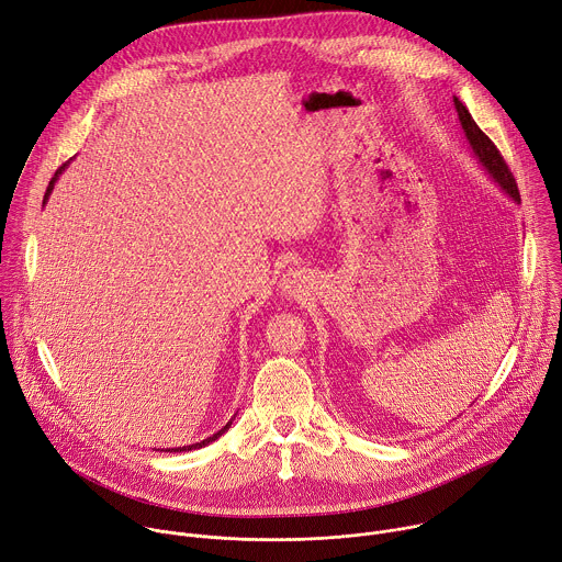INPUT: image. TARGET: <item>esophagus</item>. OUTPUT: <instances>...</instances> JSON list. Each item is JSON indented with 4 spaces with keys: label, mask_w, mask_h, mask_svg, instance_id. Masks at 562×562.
Instances as JSON below:
<instances>
[{
    "label": "esophagus",
    "mask_w": 562,
    "mask_h": 562,
    "mask_svg": "<svg viewBox=\"0 0 562 562\" xmlns=\"http://www.w3.org/2000/svg\"><path fill=\"white\" fill-rule=\"evenodd\" d=\"M300 284V273H286V278H284V282H282V289L284 291H295V286Z\"/></svg>",
    "instance_id": "esophagus-1"
}]
</instances>
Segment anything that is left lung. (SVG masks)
<instances>
[{"mask_svg":"<svg viewBox=\"0 0 562 562\" xmlns=\"http://www.w3.org/2000/svg\"><path fill=\"white\" fill-rule=\"evenodd\" d=\"M453 106H456V111H458V120H460V124H462V131H464V135H467V142H469V146H471V150H473L477 162L485 167V171L494 178V182H496L514 202L520 204V193H518L516 180H514V176H512L507 162L503 159L501 150L496 148V144H494L483 131H480V126L473 122L471 113L467 111V106H464L458 98H453Z\"/></svg>","mask_w":562,"mask_h":562,"instance_id":"1","label":"left lung"}]
</instances>
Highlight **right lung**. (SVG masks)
I'll return each instance as SVG.
<instances>
[{
	"mask_svg": "<svg viewBox=\"0 0 562 562\" xmlns=\"http://www.w3.org/2000/svg\"><path fill=\"white\" fill-rule=\"evenodd\" d=\"M66 167H68V162H66V165H61V167H59V169H57V171H55V176H53V180H50V182H48V189H46V195H44V202H46V200H48V195H50V191H53V187H55V182H57V178H59V173H61V171H64V169H66ZM228 427H231V423H226V425H224V427H222V429H220V431H217V434H213V436H209V438H206V440H202V442H195V445H189V447H176V449H167V451H191V449H200V447H204V445H209V442H213V440H217V438H220V436H222V434H224V431H226V429H228Z\"/></svg>",
	"mask_w": 562,
	"mask_h": 562,
	"instance_id": "obj_1",
	"label": "right lung"
}]
</instances>
